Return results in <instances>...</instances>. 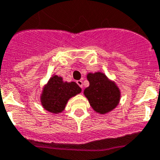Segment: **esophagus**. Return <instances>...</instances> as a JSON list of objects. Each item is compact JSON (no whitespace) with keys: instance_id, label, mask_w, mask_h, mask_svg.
Here are the masks:
<instances>
[{"instance_id":"esophagus-1","label":"esophagus","mask_w":160,"mask_h":160,"mask_svg":"<svg viewBox=\"0 0 160 160\" xmlns=\"http://www.w3.org/2000/svg\"><path fill=\"white\" fill-rule=\"evenodd\" d=\"M77 83L78 85L80 88H82V80H78V81H77Z\"/></svg>"}]
</instances>
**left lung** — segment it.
Wrapping results in <instances>:
<instances>
[{
	"label": "left lung",
	"instance_id": "left-lung-1",
	"mask_svg": "<svg viewBox=\"0 0 160 160\" xmlns=\"http://www.w3.org/2000/svg\"><path fill=\"white\" fill-rule=\"evenodd\" d=\"M89 86L83 94L96 112L106 114L117 107L120 101V90L114 82L107 78L102 72L88 73Z\"/></svg>",
	"mask_w": 160,
	"mask_h": 160
}]
</instances>
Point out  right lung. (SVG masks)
I'll return each instance as SVG.
<instances>
[{
    "label": "right lung",
    "mask_w": 160,
    "mask_h": 160,
    "mask_svg": "<svg viewBox=\"0 0 160 160\" xmlns=\"http://www.w3.org/2000/svg\"><path fill=\"white\" fill-rule=\"evenodd\" d=\"M81 90L75 82H63L61 77L54 75L44 86L41 102L47 111L59 113L65 109L69 99L79 94Z\"/></svg>",
    "instance_id": "right-lung-1"
}]
</instances>
